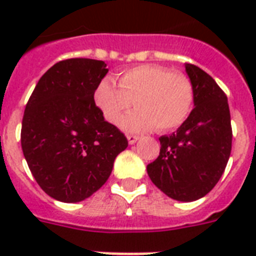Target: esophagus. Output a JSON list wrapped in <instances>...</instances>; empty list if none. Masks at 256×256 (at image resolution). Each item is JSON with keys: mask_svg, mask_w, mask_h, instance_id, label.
<instances>
[{"mask_svg": "<svg viewBox=\"0 0 256 256\" xmlns=\"http://www.w3.org/2000/svg\"><path fill=\"white\" fill-rule=\"evenodd\" d=\"M126 138H128V142H130V144H134V142H138V136H136V134H128V136H126Z\"/></svg>", "mask_w": 256, "mask_h": 256, "instance_id": "esophagus-1", "label": "esophagus"}]
</instances>
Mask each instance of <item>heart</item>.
<instances>
[{"instance_id":"heart-1","label":"heart","mask_w":256,"mask_h":256,"mask_svg":"<svg viewBox=\"0 0 256 256\" xmlns=\"http://www.w3.org/2000/svg\"><path fill=\"white\" fill-rule=\"evenodd\" d=\"M94 104L110 124H118L128 108L138 106L122 122L130 132L158 128L175 130L192 112L195 90L186 74L159 65H138L126 69L118 78H102L93 93Z\"/></svg>"}]
</instances>
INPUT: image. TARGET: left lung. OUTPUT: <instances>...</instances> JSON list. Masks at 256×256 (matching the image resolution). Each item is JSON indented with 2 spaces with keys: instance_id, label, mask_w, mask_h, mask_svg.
I'll use <instances>...</instances> for the list:
<instances>
[{
  "instance_id": "left-lung-1",
  "label": "left lung",
  "mask_w": 256,
  "mask_h": 256,
  "mask_svg": "<svg viewBox=\"0 0 256 256\" xmlns=\"http://www.w3.org/2000/svg\"><path fill=\"white\" fill-rule=\"evenodd\" d=\"M195 102L190 118L170 136H162L158 159L146 166L152 183L171 199L194 202L212 190L231 154L232 130L224 92L212 77L186 64Z\"/></svg>"
}]
</instances>
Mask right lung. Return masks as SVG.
Returning <instances> with one entry per match:
<instances>
[{"mask_svg": "<svg viewBox=\"0 0 256 256\" xmlns=\"http://www.w3.org/2000/svg\"><path fill=\"white\" fill-rule=\"evenodd\" d=\"M104 61L69 58L38 80L24 112L21 146L32 175L53 199L77 203L104 186L126 138L93 100Z\"/></svg>", "mask_w": 256, "mask_h": 256, "instance_id": "1", "label": "right lung"}]
</instances>
